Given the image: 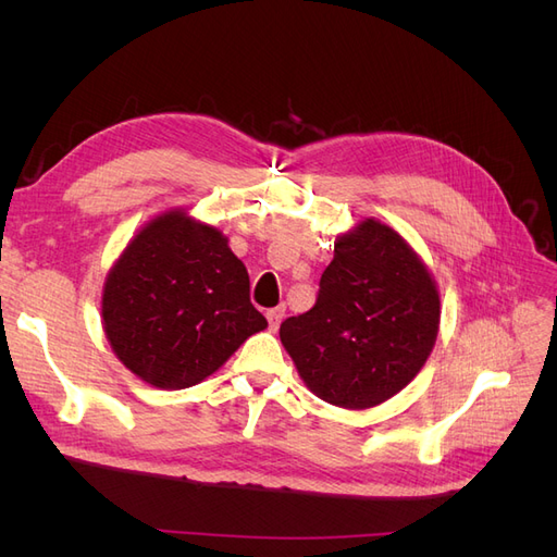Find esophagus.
<instances>
[{"instance_id":"1","label":"esophagus","mask_w":557,"mask_h":557,"mask_svg":"<svg viewBox=\"0 0 557 557\" xmlns=\"http://www.w3.org/2000/svg\"><path fill=\"white\" fill-rule=\"evenodd\" d=\"M283 315H285V307H283V305H281V307H274V309H269V311H267V323H269V327H272V330L276 332L278 325H281Z\"/></svg>"}]
</instances>
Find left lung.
<instances>
[{"mask_svg":"<svg viewBox=\"0 0 557 557\" xmlns=\"http://www.w3.org/2000/svg\"><path fill=\"white\" fill-rule=\"evenodd\" d=\"M442 299L407 239L364 218L334 242L313 309L281 323V344L309 391L360 411L391 399L428 362Z\"/></svg>","mask_w":557,"mask_h":557,"instance_id":"obj_1","label":"left lung"}]
</instances>
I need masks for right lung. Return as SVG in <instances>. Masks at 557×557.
<instances>
[{"mask_svg":"<svg viewBox=\"0 0 557 557\" xmlns=\"http://www.w3.org/2000/svg\"><path fill=\"white\" fill-rule=\"evenodd\" d=\"M248 293L246 267L221 230L185 209L162 211L109 269L104 334L134 376L160 391H183L267 327Z\"/></svg>","mask_w":557,"mask_h":557,"instance_id":"add662e5","label":"right lung"}]
</instances>
